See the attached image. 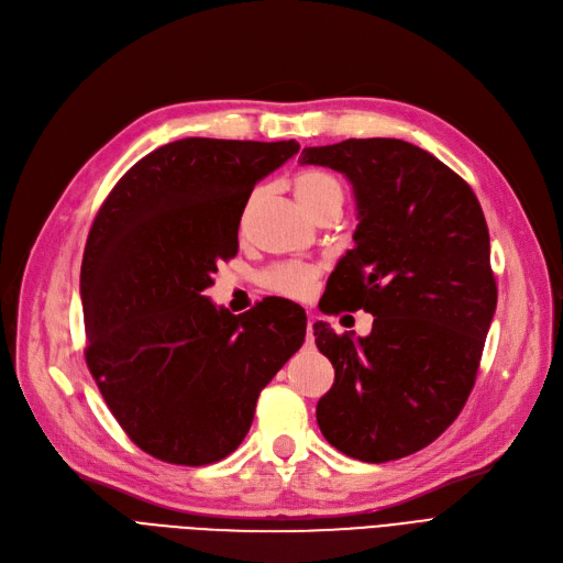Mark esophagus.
<instances>
[{
    "label": "esophagus",
    "mask_w": 563,
    "mask_h": 563,
    "mask_svg": "<svg viewBox=\"0 0 563 563\" xmlns=\"http://www.w3.org/2000/svg\"><path fill=\"white\" fill-rule=\"evenodd\" d=\"M312 323H314V319H312V317H308V342H312V340H314V335H312Z\"/></svg>",
    "instance_id": "obj_1"
}]
</instances>
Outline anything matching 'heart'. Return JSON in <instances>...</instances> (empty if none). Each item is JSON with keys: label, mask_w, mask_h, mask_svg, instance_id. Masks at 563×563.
I'll return each mask as SVG.
<instances>
[{"label": "heart", "mask_w": 563, "mask_h": 563, "mask_svg": "<svg viewBox=\"0 0 563 563\" xmlns=\"http://www.w3.org/2000/svg\"><path fill=\"white\" fill-rule=\"evenodd\" d=\"M294 189H297V198L306 207V212H310L312 217L321 210H327V207L342 210L344 187L329 170H319V168L301 170L297 175V180H294ZM314 278H317L314 266L283 264L266 272L262 276V283L272 291L283 294V297L306 299L314 285Z\"/></svg>", "instance_id": "heart-1"}]
</instances>
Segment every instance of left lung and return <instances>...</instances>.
Returning <instances> with one entry per match:
<instances>
[{
  "label": "left lung",
  "instance_id": "obj_1",
  "mask_svg": "<svg viewBox=\"0 0 563 563\" xmlns=\"http://www.w3.org/2000/svg\"><path fill=\"white\" fill-rule=\"evenodd\" d=\"M299 162L342 173L356 200L353 249L335 264L323 312L374 314L365 338L312 327L335 369L317 424L351 459L408 456L456 420L475 386L497 306L482 205L452 168L401 139L306 147Z\"/></svg>",
  "mask_w": 563,
  "mask_h": 563
}]
</instances>
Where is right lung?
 <instances>
[{"mask_svg": "<svg viewBox=\"0 0 563 563\" xmlns=\"http://www.w3.org/2000/svg\"><path fill=\"white\" fill-rule=\"evenodd\" d=\"M297 141L189 136L136 162L98 212L81 262L86 363L136 445L175 465L240 448L262 388L306 340V314L214 306L217 262L236 255L253 187Z\"/></svg>", "mask_w": 563, "mask_h": 563, "instance_id": "right-lung-1", "label": "right lung"}]
</instances>
